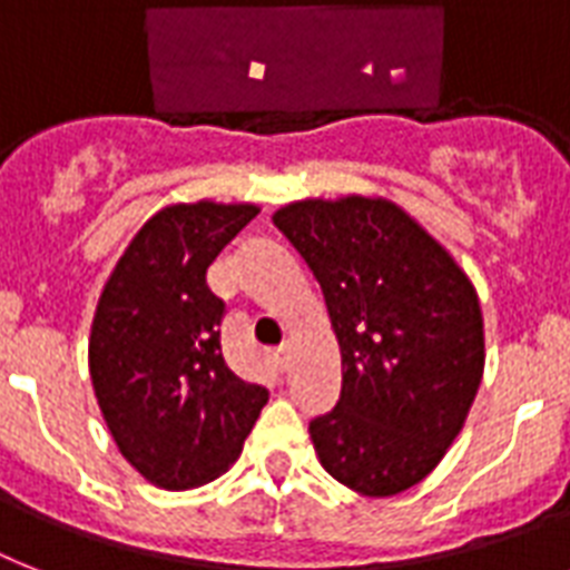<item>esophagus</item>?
I'll return each instance as SVG.
<instances>
[{
  "mask_svg": "<svg viewBox=\"0 0 570 570\" xmlns=\"http://www.w3.org/2000/svg\"><path fill=\"white\" fill-rule=\"evenodd\" d=\"M272 361H275L277 370H286V366H289V346L277 348L275 355H272Z\"/></svg>",
  "mask_w": 570,
  "mask_h": 570,
  "instance_id": "1",
  "label": "esophagus"
}]
</instances>
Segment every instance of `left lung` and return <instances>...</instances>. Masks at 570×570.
<instances>
[{
  "label": "left lung",
  "mask_w": 570,
  "mask_h": 570,
  "mask_svg": "<svg viewBox=\"0 0 570 570\" xmlns=\"http://www.w3.org/2000/svg\"><path fill=\"white\" fill-rule=\"evenodd\" d=\"M272 222L320 281L343 355L337 407L311 423L322 468L357 494H402L441 464L476 399V289L384 197H307Z\"/></svg>",
  "instance_id": "1"
}]
</instances>
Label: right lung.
Listing matches in <instances>:
<instances>
[{
	"instance_id": "right-lung-1",
	"label": "right lung",
	"mask_w": 570,
	"mask_h": 570,
	"mask_svg": "<svg viewBox=\"0 0 570 570\" xmlns=\"http://www.w3.org/2000/svg\"><path fill=\"white\" fill-rule=\"evenodd\" d=\"M257 213L215 200L165 206L132 236L97 302L94 396L120 455L165 491L222 476L268 402L266 387L224 364V302L206 286V268Z\"/></svg>"
}]
</instances>
